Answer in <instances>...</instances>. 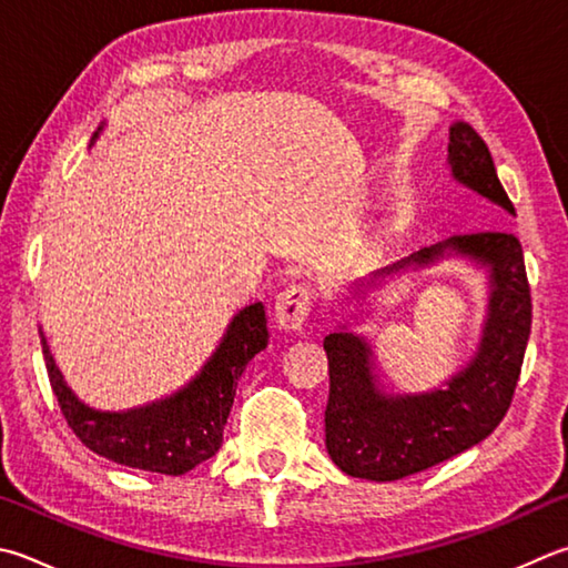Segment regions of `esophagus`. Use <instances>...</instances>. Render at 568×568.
Returning a JSON list of instances; mask_svg holds the SVG:
<instances>
[{
    "label": "esophagus",
    "instance_id": "esophagus-1",
    "mask_svg": "<svg viewBox=\"0 0 568 568\" xmlns=\"http://www.w3.org/2000/svg\"><path fill=\"white\" fill-rule=\"evenodd\" d=\"M313 287L307 283H291L275 297V323L281 329H301L311 315Z\"/></svg>",
    "mask_w": 568,
    "mask_h": 568
}]
</instances>
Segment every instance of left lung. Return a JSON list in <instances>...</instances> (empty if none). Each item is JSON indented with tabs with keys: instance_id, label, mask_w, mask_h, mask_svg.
<instances>
[{
	"instance_id": "8db88e82",
	"label": "left lung",
	"mask_w": 568,
	"mask_h": 568,
	"mask_svg": "<svg viewBox=\"0 0 568 568\" xmlns=\"http://www.w3.org/2000/svg\"><path fill=\"white\" fill-rule=\"evenodd\" d=\"M449 166L471 191L517 213L487 143L464 121L449 129ZM445 251L489 265L491 281L489 320L479 353L447 389L415 397L379 395L363 339L349 333L325 337L329 367L325 447L349 477L395 481L435 467L489 437L511 405L531 333V287L521 243L504 231L462 233L377 275L397 273L409 263L427 265Z\"/></svg>"
}]
</instances>
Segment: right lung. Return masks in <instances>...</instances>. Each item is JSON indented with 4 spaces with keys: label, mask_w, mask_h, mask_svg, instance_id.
Segmentation results:
<instances>
[{
    "label": "right lung",
    "mask_w": 568,
    "mask_h": 568,
    "mask_svg": "<svg viewBox=\"0 0 568 568\" xmlns=\"http://www.w3.org/2000/svg\"><path fill=\"white\" fill-rule=\"evenodd\" d=\"M265 345V307L255 303L233 317L221 347L189 387L131 412H97L81 405L61 379L47 343L44 359L61 415L91 452L123 467L181 477L219 452L239 379Z\"/></svg>",
    "instance_id": "obj_1"
}]
</instances>
